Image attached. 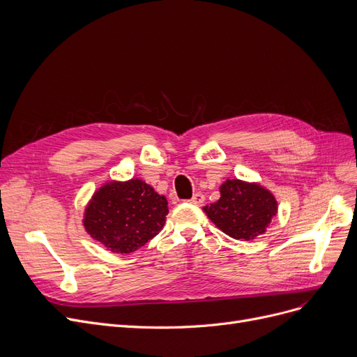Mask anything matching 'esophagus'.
<instances>
[{"label": "esophagus", "mask_w": 357, "mask_h": 357, "mask_svg": "<svg viewBox=\"0 0 357 357\" xmlns=\"http://www.w3.org/2000/svg\"><path fill=\"white\" fill-rule=\"evenodd\" d=\"M189 202L193 203V205H202V203L205 202V196H203L202 193H196V195H193V197Z\"/></svg>", "instance_id": "obj_1"}]
</instances>
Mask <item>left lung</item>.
Instances as JSON below:
<instances>
[{
	"label": "left lung",
	"mask_w": 357,
	"mask_h": 357,
	"mask_svg": "<svg viewBox=\"0 0 357 357\" xmlns=\"http://www.w3.org/2000/svg\"><path fill=\"white\" fill-rule=\"evenodd\" d=\"M218 202L203 208L212 222L231 238L250 241L264 234L278 213V202L257 183L227 180Z\"/></svg>",
	"instance_id": "left-lung-1"
}]
</instances>
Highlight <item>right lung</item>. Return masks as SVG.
<instances>
[{
    "label": "right lung",
    "instance_id": "obj_1",
    "mask_svg": "<svg viewBox=\"0 0 357 357\" xmlns=\"http://www.w3.org/2000/svg\"><path fill=\"white\" fill-rule=\"evenodd\" d=\"M168 203L139 178L100 188L84 213V228L112 252L137 251L162 229Z\"/></svg>",
    "mask_w": 357,
    "mask_h": 357
}]
</instances>
